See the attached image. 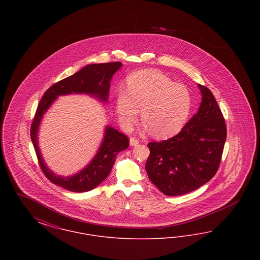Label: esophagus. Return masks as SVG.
I'll return each instance as SVG.
<instances>
[{
	"label": "esophagus",
	"instance_id": "obj_1",
	"mask_svg": "<svg viewBox=\"0 0 260 260\" xmlns=\"http://www.w3.org/2000/svg\"><path fill=\"white\" fill-rule=\"evenodd\" d=\"M139 143V141L135 138V137H131L129 138V144H131V146H136L137 144Z\"/></svg>",
	"mask_w": 260,
	"mask_h": 260
}]
</instances>
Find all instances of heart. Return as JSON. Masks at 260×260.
Masks as SVG:
<instances>
[{"label":"heart","instance_id":"b5f03b06","mask_svg":"<svg viewBox=\"0 0 260 260\" xmlns=\"http://www.w3.org/2000/svg\"><path fill=\"white\" fill-rule=\"evenodd\" d=\"M116 112L120 124L129 129L141 109L143 127L152 135L165 138L177 134L186 124L192 95L183 84L174 83L158 70H142L131 75L126 90L117 93Z\"/></svg>","mask_w":260,"mask_h":260}]
</instances>
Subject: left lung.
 Segmentation results:
<instances>
[{
	"label": "left lung",
	"instance_id": "8db88e82",
	"mask_svg": "<svg viewBox=\"0 0 260 260\" xmlns=\"http://www.w3.org/2000/svg\"><path fill=\"white\" fill-rule=\"evenodd\" d=\"M199 110L180 133L168 140L148 143L145 170L152 183L167 196L192 192L209 182L221 161L226 140L222 113L208 87Z\"/></svg>",
	"mask_w": 260,
	"mask_h": 260
}]
</instances>
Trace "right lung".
Masks as SVG:
<instances>
[{
  "label": "right lung",
  "instance_id": "obj_1",
  "mask_svg": "<svg viewBox=\"0 0 260 260\" xmlns=\"http://www.w3.org/2000/svg\"><path fill=\"white\" fill-rule=\"evenodd\" d=\"M122 66L121 62L87 65L74 75L52 85L41 99L31 124V140L43 173L53 184L72 192L90 191L109 175L118 153L128 147L127 137L114 127L107 125L99 150L87 167L73 175L61 176L50 171L44 161L38 145V132L44 114L49 110L58 96L73 93L87 94L101 102H107L112 77Z\"/></svg>",
  "mask_w": 260,
  "mask_h": 260
}]
</instances>
